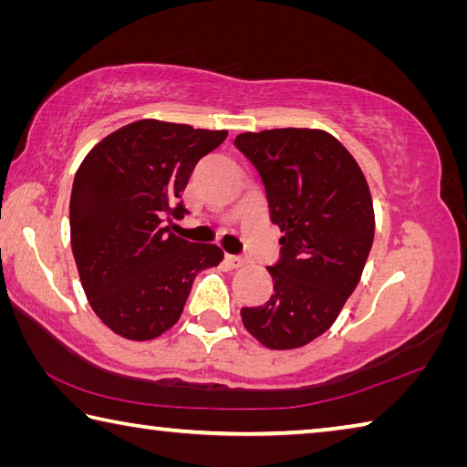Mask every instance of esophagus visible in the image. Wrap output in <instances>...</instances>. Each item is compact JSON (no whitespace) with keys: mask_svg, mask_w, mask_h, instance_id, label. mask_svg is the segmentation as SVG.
<instances>
[{"mask_svg":"<svg viewBox=\"0 0 467 467\" xmlns=\"http://www.w3.org/2000/svg\"><path fill=\"white\" fill-rule=\"evenodd\" d=\"M226 263L231 267H243L244 263H247V259H244L243 255H226Z\"/></svg>","mask_w":467,"mask_h":467,"instance_id":"esophagus-1","label":"esophagus"}]
</instances>
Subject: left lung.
Returning a JSON list of instances; mask_svg holds the SVG:
<instances>
[{
    "instance_id": "8db88e82",
    "label": "left lung",
    "mask_w": 467,
    "mask_h": 467,
    "mask_svg": "<svg viewBox=\"0 0 467 467\" xmlns=\"http://www.w3.org/2000/svg\"><path fill=\"white\" fill-rule=\"evenodd\" d=\"M234 147L257 169L271 223L284 233L267 267L274 294L243 308V325L269 349H296L330 328L359 284L376 226L368 182L325 130L244 132Z\"/></svg>"
}]
</instances>
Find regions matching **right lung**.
<instances>
[{
    "label": "right lung",
    "instance_id": "1",
    "mask_svg": "<svg viewBox=\"0 0 467 467\" xmlns=\"http://www.w3.org/2000/svg\"><path fill=\"white\" fill-rule=\"evenodd\" d=\"M226 130L139 120L93 147L75 173L71 247L96 315L116 335L149 341L180 320L193 277L214 267L216 244L171 233L182 192Z\"/></svg>",
    "mask_w": 467,
    "mask_h": 467
}]
</instances>
